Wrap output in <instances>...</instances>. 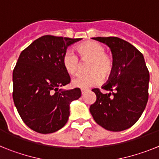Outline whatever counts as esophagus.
Instances as JSON below:
<instances>
[{"instance_id":"1","label":"esophagus","mask_w":159,"mask_h":159,"mask_svg":"<svg viewBox=\"0 0 159 159\" xmlns=\"http://www.w3.org/2000/svg\"><path fill=\"white\" fill-rule=\"evenodd\" d=\"M87 92H88V90L87 89H81V93H82V95H84Z\"/></svg>"}]
</instances>
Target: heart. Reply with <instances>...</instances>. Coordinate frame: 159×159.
I'll return each instance as SVG.
<instances>
[{
    "mask_svg": "<svg viewBox=\"0 0 159 159\" xmlns=\"http://www.w3.org/2000/svg\"><path fill=\"white\" fill-rule=\"evenodd\" d=\"M77 52L82 60H90L88 71L73 79L72 85L82 89L98 85L102 81V75L107 77L111 73L114 62L110 55L105 52V48L98 42L88 41L77 47ZM63 65L69 75H75L80 70V61L71 51H67L63 57Z\"/></svg>",
    "mask_w": 159,
    "mask_h": 159,
    "instance_id": "heart-1",
    "label": "heart"
}]
</instances>
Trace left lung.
<instances>
[{"label":"left lung","instance_id":"8db88e82","mask_svg":"<svg viewBox=\"0 0 159 159\" xmlns=\"http://www.w3.org/2000/svg\"><path fill=\"white\" fill-rule=\"evenodd\" d=\"M111 48L114 67L102 89L96 95L90 112L99 126L111 131H122L139 120L147 106L150 75L143 55L134 46L120 38L94 37Z\"/></svg>","mask_w":159,"mask_h":159}]
</instances>
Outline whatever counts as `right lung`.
<instances>
[{
	"label": "right lung",
	"instance_id": "obj_1",
	"mask_svg": "<svg viewBox=\"0 0 159 159\" xmlns=\"http://www.w3.org/2000/svg\"><path fill=\"white\" fill-rule=\"evenodd\" d=\"M81 38L47 35L21 52L12 72L14 104L29 128L41 134L57 131L67 123L70 104L80 88L63 90L70 76L63 65L67 48Z\"/></svg>",
	"mask_w": 159,
	"mask_h": 159
}]
</instances>
